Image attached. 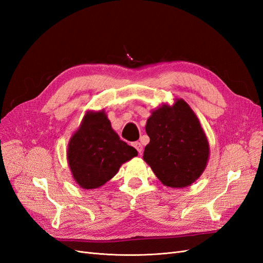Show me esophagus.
<instances>
[{"instance_id":"34e87169","label":"esophagus","mask_w":263,"mask_h":263,"mask_svg":"<svg viewBox=\"0 0 263 263\" xmlns=\"http://www.w3.org/2000/svg\"><path fill=\"white\" fill-rule=\"evenodd\" d=\"M134 147L136 148V150L138 151V154H139V155H141V154H142V145L140 144L139 141L134 142Z\"/></svg>"}]
</instances>
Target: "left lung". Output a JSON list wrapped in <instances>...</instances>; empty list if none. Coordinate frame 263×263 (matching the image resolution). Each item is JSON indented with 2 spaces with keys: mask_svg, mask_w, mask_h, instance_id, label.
I'll use <instances>...</instances> for the list:
<instances>
[{
  "mask_svg": "<svg viewBox=\"0 0 263 263\" xmlns=\"http://www.w3.org/2000/svg\"><path fill=\"white\" fill-rule=\"evenodd\" d=\"M150 142L144 160L164 185L185 187L203 173L210 147L201 124L187 103L178 100L173 106L154 110L146 125Z\"/></svg>",
  "mask_w": 263,
  "mask_h": 263,
  "instance_id": "8db88e82",
  "label": "left lung"
}]
</instances>
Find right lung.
<instances>
[{
    "instance_id": "obj_1",
    "label": "right lung",
    "mask_w": 263,
    "mask_h": 263,
    "mask_svg": "<svg viewBox=\"0 0 263 263\" xmlns=\"http://www.w3.org/2000/svg\"><path fill=\"white\" fill-rule=\"evenodd\" d=\"M138 155L118 137L104 112L86 113L69 142L68 161L79 185L97 189L112 179L119 166Z\"/></svg>"
}]
</instances>
